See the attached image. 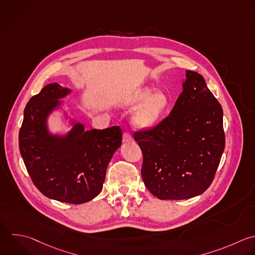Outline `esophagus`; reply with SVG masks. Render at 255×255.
I'll return each mask as SVG.
<instances>
[{"label":"esophagus","instance_id":"obj_1","mask_svg":"<svg viewBox=\"0 0 255 255\" xmlns=\"http://www.w3.org/2000/svg\"><path fill=\"white\" fill-rule=\"evenodd\" d=\"M133 140L132 136L128 132H125L123 135V141L124 142H131Z\"/></svg>","mask_w":255,"mask_h":255}]
</instances>
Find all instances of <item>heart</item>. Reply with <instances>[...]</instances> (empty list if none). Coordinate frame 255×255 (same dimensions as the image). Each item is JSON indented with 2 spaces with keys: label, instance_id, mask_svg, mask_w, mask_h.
<instances>
[{
  "label": "heart",
  "instance_id": "b5f03b06",
  "mask_svg": "<svg viewBox=\"0 0 255 255\" xmlns=\"http://www.w3.org/2000/svg\"><path fill=\"white\" fill-rule=\"evenodd\" d=\"M167 94L161 90L144 86L133 92L126 101V106L134 111L130 118L131 126L140 130L152 128L165 114L169 106Z\"/></svg>",
  "mask_w": 255,
  "mask_h": 255
}]
</instances>
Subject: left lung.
<instances>
[{"mask_svg": "<svg viewBox=\"0 0 255 255\" xmlns=\"http://www.w3.org/2000/svg\"><path fill=\"white\" fill-rule=\"evenodd\" d=\"M169 116L155 128L134 133L142 155L141 176L159 199H186L211 184L225 136L223 112L204 79L186 71Z\"/></svg>", "mask_w": 255, "mask_h": 255, "instance_id": "1", "label": "left lung"}]
</instances>
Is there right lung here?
Segmentation results:
<instances>
[{
  "label": "right lung",
  "instance_id": "obj_1",
  "mask_svg": "<svg viewBox=\"0 0 255 255\" xmlns=\"http://www.w3.org/2000/svg\"><path fill=\"white\" fill-rule=\"evenodd\" d=\"M71 94V89L54 83L34 96L24 111L19 145L27 170L44 195L80 204L102 191L123 132L120 127L86 130L65 109L62 99ZM55 111H61L71 128L65 135L49 128L48 119Z\"/></svg>",
  "mask_w": 255,
  "mask_h": 255
}]
</instances>
